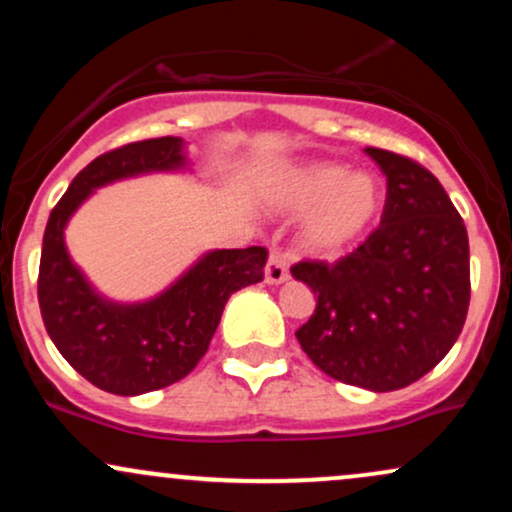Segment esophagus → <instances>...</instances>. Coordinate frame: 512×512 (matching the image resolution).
Masks as SVG:
<instances>
[{
    "instance_id": "esophagus-1",
    "label": "esophagus",
    "mask_w": 512,
    "mask_h": 512,
    "mask_svg": "<svg viewBox=\"0 0 512 512\" xmlns=\"http://www.w3.org/2000/svg\"><path fill=\"white\" fill-rule=\"evenodd\" d=\"M264 281L269 286H279L284 281H289V257L284 252H272L267 260V267H264Z\"/></svg>"
}]
</instances>
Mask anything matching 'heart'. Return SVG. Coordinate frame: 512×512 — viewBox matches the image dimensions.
<instances>
[{"mask_svg": "<svg viewBox=\"0 0 512 512\" xmlns=\"http://www.w3.org/2000/svg\"><path fill=\"white\" fill-rule=\"evenodd\" d=\"M276 207L305 214L303 243L322 257H337L373 226L383 209V185L375 175L342 163L313 161L284 173L274 192Z\"/></svg>", "mask_w": 512, "mask_h": 512, "instance_id": "obj_1", "label": "heart"}]
</instances>
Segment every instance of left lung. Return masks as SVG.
<instances>
[{"mask_svg": "<svg viewBox=\"0 0 512 512\" xmlns=\"http://www.w3.org/2000/svg\"><path fill=\"white\" fill-rule=\"evenodd\" d=\"M387 178L380 226L334 264L291 274L317 296L296 332L301 349L339 383L392 392L424 378L460 337L469 308V240L436 175L368 146Z\"/></svg>", "mask_w": 512, "mask_h": 512, "instance_id": "8db88e82", "label": "left lung"}]
</instances>
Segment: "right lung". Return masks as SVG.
Instances as JSON below:
<instances>
[{"label": "right lung", "mask_w": 512, "mask_h": 512, "mask_svg": "<svg viewBox=\"0 0 512 512\" xmlns=\"http://www.w3.org/2000/svg\"><path fill=\"white\" fill-rule=\"evenodd\" d=\"M185 168L180 137L120 146L76 175L45 226L38 274L45 330L76 373L113 395H144L185 378L207 354L231 293L264 276V248L211 250L158 296L117 303L93 289L76 267L64 243V228L98 187Z\"/></svg>", "instance_id": "right-lung-1"}]
</instances>
